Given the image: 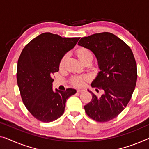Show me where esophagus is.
<instances>
[{
  "instance_id": "obj_1",
  "label": "esophagus",
  "mask_w": 149,
  "mask_h": 149,
  "mask_svg": "<svg viewBox=\"0 0 149 149\" xmlns=\"http://www.w3.org/2000/svg\"><path fill=\"white\" fill-rule=\"evenodd\" d=\"M82 92H84V90H82V89H78L77 90V93H81Z\"/></svg>"
}]
</instances>
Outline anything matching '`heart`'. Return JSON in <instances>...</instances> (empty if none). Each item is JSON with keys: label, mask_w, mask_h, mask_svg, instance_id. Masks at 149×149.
Listing matches in <instances>:
<instances>
[{"label": "heart", "mask_w": 149, "mask_h": 149, "mask_svg": "<svg viewBox=\"0 0 149 149\" xmlns=\"http://www.w3.org/2000/svg\"><path fill=\"white\" fill-rule=\"evenodd\" d=\"M77 56L79 57L80 60L82 62L87 58H89V57H93V53L90 50L85 49V48H81V49H79L77 51ZM65 58H66V56H64L63 58H61L60 63H59V67H60V68H62L64 66ZM84 78L79 77H74L72 78L71 82L73 85L76 86H81L84 83Z\"/></svg>", "instance_id": "b5f03b06"}]
</instances>
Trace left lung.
<instances>
[{
    "mask_svg": "<svg viewBox=\"0 0 149 149\" xmlns=\"http://www.w3.org/2000/svg\"><path fill=\"white\" fill-rule=\"evenodd\" d=\"M78 45L92 51L98 61L92 87L103 90L101 96L92 91L91 101L84 107L89 117L107 122L116 117L129 103L135 88L137 67L133 53L124 41L113 34L96 33L81 38Z\"/></svg>",
    "mask_w": 149,
    "mask_h": 149,
    "instance_id": "8db88e82",
    "label": "left lung"
}]
</instances>
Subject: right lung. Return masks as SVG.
<instances>
[{
    "instance_id": "add662e5",
    "label": "right lung",
    "mask_w": 149,
    "mask_h": 149,
    "mask_svg": "<svg viewBox=\"0 0 149 149\" xmlns=\"http://www.w3.org/2000/svg\"><path fill=\"white\" fill-rule=\"evenodd\" d=\"M79 39L45 33L22 50L18 60L17 84L25 107L38 120L49 123L60 118L67 100L77 93L73 88L54 91L52 76L59 70L61 58Z\"/></svg>"
}]
</instances>
